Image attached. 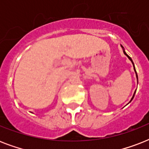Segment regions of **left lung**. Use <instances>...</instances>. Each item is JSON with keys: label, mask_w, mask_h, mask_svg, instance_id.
Instances as JSON below:
<instances>
[{"label": "left lung", "mask_w": 149, "mask_h": 149, "mask_svg": "<svg viewBox=\"0 0 149 149\" xmlns=\"http://www.w3.org/2000/svg\"><path fill=\"white\" fill-rule=\"evenodd\" d=\"M121 47L123 48V46H121ZM124 53H125V55H126V56H127V58H129L130 60L132 61V63H133V62H132V58H131V57H130V56H128V55H127V53H126V52H125V50H124ZM133 65H134V63H133ZM134 71H135V72H136V70H135V68H134ZM136 77H137V79H138V76H137V72H136ZM134 93H135V92H134ZM134 95H133V97H132V100H131V101H132V99H133V98H134ZM131 101H130V102H131Z\"/></svg>", "instance_id": "8db88e82"}]
</instances>
